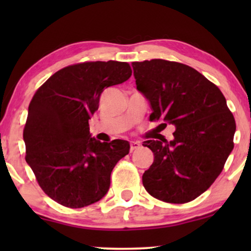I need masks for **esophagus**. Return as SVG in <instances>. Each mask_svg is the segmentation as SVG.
Here are the masks:
<instances>
[{
	"label": "esophagus",
	"mask_w": 251,
	"mask_h": 251,
	"mask_svg": "<svg viewBox=\"0 0 251 251\" xmlns=\"http://www.w3.org/2000/svg\"><path fill=\"white\" fill-rule=\"evenodd\" d=\"M140 147V143L139 142H131L130 143V151H136V150H138Z\"/></svg>",
	"instance_id": "obj_1"
}]
</instances>
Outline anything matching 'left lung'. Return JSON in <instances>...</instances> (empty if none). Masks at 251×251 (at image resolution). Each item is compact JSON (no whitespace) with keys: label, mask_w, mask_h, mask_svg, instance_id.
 I'll return each mask as SVG.
<instances>
[{"label":"left lung","mask_w":251,"mask_h":251,"mask_svg":"<svg viewBox=\"0 0 251 251\" xmlns=\"http://www.w3.org/2000/svg\"><path fill=\"white\" fill-rule=\"evenodd\" d=\"M136 87L150 102V120L173 125L174 138L146 140L154 161L145 190L169 203H186L211 186L231 154L235 121L222 91L187 65L152 59L132 63Z\"/></svg>","instance_id":"8db88e82"}]
</instances>
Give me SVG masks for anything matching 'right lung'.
<instances>
[{
  "instance_id": "1",
  "label": "right lung",
  "mask_w": 251,
  "mask_h": 251,
  "mask_svg": "<svg viewBox=\"0 0 251 251\" xmlns=\"http://www.w3.org/2000/svg\"><path fill=\"white\" fill-rule=\"evenodd\" d=\"M129 64L91 61L58 71L35 92L24 129L26 162L48 197L68 208H83L109 190L115 164L129 153L123 139L101 143L89 120L104 89L131 76Z\"/></svg>"
}]
</instances>
